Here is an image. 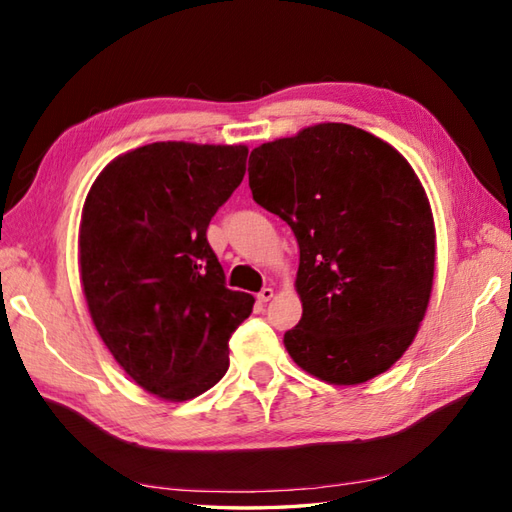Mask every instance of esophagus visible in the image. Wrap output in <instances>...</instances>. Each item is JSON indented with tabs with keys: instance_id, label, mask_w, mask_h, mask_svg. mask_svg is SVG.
Masks as SVG:
<instances>
[{
	"instance_id": "1",
	"label": "esophagus",
	"mask_w": 512,
	"mask_h": 512,
	"mask_svg": "<svg viewBox=\"0 0 512 512\" xmlns=\"http://www.w3.org/2000/svg\"><path fill=\"white\" fill-rule=\"evenodd\" d=\"M273 297H275V290H273V288H264V290L257 295V301H259V303H266V301H270Z\"/></svg>"
}]
</instances>
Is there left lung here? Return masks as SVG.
<instances>
[{
    "label": "left lung",
    "instance_id": "obj_1",
    "mask_svg": "<svg viewBox=\"0 0 512 512\" xmlns=\"http://www.w3.org/2000/svg\"><path fill=\"white\" fill-rule=\"evenodd\" d=\"M248 184L299 244L292 361L330 385L387 372L416 339L436 273L431 204L407 158L365 129L319 123L250 151Z\"/></svg>",
    "mask_w": 512,
    "mask_h": 512
}]
</instances>
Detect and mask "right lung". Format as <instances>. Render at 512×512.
Returning a JSON list of instances; mask_svg holds the SVG:
<instances>
[{"label": "right lung", "mask_w": 512, "mask_h": 512, "mask_svg": "<svg viewBox=\"0 0 512 512\" xmlns=\"http://www.w3.org/2000/svg\"><path fill=\"white\" fill-rule=\"evenodd\" d=\"M246 145L151 143L116 156L88 191L79 273L96 332L156 398L204 394L228 369V339L255 299L224 286L206 242L246 173Z\"/></svg>", "instance_id": "obj_1"}]
</instances>
